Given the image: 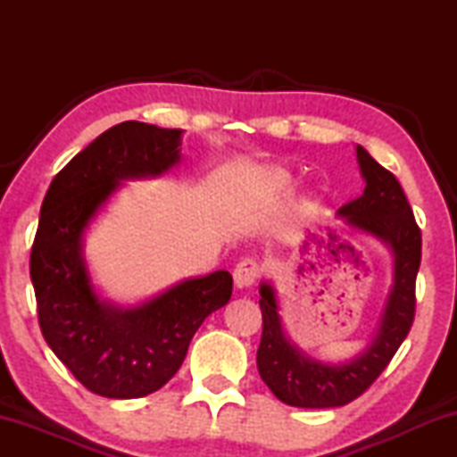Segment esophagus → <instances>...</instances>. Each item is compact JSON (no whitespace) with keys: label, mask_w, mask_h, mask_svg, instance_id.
Returning a JSON list of instances; mask_svg holds the SVG:
<instances>
[{"label":"esophagus","mask_w":457,"mask_h":457,"mask_svg":"<svg viewBox=\"0 0 457 457\" xmlns=\"http://www.w3.org/2000/svg\"><path fill=\"white\" fill-rule=\"evenodd\" d=\"M258 278H260V264L256 260L245 258L239 262L234 270V282L237 288H250Z\"/></svg>","instance_id":"esophagus-1"}]
</instances>
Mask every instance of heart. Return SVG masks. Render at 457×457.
I'll list each match as a JSON object with an SVG mask.
<instances>
[{
  "instance_id": "1",
  "label": "heart",
  "mask_w": 457,
  "mask_h": 457,
  "mask_svg": "<svg viewBox=\"0 0 457 457\" xmlns=\"http://www.w3.org/2000/svg\"><path fill=\"white\" fill-rule=\"evenodd\" d=\"M264 183L270 191L274 193H284V191H290L292 185H294V177L286 171V169L280 167H274V169H268L266 175H264Z\"/></svg>"
}]
</instances>
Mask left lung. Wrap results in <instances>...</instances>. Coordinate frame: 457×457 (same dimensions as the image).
Wrapping results in <instances>:
<instances>
[{
	"label": "left lung",
	"instance_id": "8db88e82",
	"mask_svg": "<svg viewBox=\"0 0 457 457\" xmlns=\"http://www.w3.org/2000/svg\"><path fill=\"white\" fill-rule=\"evenodd\" d=\"M357 161L365 179L361 197L338 210V220L354 234H367L389 247L393 256V284L386 294L373 338L365 351L351 361L322 362L298 349L286 337L276 290L270 282L260 284V308L264 330L258 349V370L274 395L286 405L304 409L343 407L362 395L389 365L393 354L409 335L415 316V278L421 262V229L417 228L411 207L399 181L370 154L357 146ZM337 256L354 247L345 237L328 234L319 239Z\"/></svg>",
	"mask_w": 457,
	"mask_h": 457
}]
</instances>
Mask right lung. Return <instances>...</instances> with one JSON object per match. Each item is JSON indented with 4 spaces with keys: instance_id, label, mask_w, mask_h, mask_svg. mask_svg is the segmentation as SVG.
Returning <instances> with one entry per match:
<instances>
[{
    "instance_id": "obj_1",
    "label": "right lung",
    "mask_w": 457,
    "mask_h": 457,
    "mask_svg": "<svg viewBox=\"0 0 457 457\" xmlns=\"http://www.w3.org/2000/svg\"><path fill=\"white\" fill-rule=\"evenodd\" d=\"M179 129L127 120L96 137L46 193L29 256L37 320L54 354L88 391L137 399L179 370L207 316L231 298L226 270L189 278L138 306L100 298L84 258V231L127 179L161 177L181 161Z\"/></svg>"
}]
</instances>
